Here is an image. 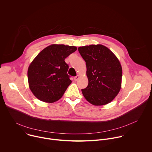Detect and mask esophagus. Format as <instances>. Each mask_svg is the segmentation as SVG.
Returning <instances> with one entry per match:
<instances>
[{
    "label": "esophagus",
    "mask_w": 152,
    "mask_h": 152,
    "mask_svg": "<svg viewBox=\"0 0 152 152\" xmlns=\"http://www.w3.org/2000/svg\"><path fill=\"white\" fill-rule=\"evenodd\" d=\"M79 75H77L76 76H75V77H74V80H75V81H76V80H78V79L79 78Z\"/></svg>",
    "instance_id": "34e87169"
}]
</instances>
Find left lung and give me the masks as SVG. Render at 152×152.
<instances>
[{
    "label": "left lung",
    "mask_w": 152,
    "mask_h": 152,
    "mask_svg": "<svg viewBox=\"0 0 152 152\" xmlns=\"http://www.w3.org/2000/svg\"><path fill=\"white\" fill-rule=\"evenodd\" d=\"M78 50L87 69L88 85L82 89L84 97L94 106L109 103L121 88L122 70L119 60L102 45L84 46Z\"/></svg>",
    "instance_id": "left-lung-1"
}]
</instances>
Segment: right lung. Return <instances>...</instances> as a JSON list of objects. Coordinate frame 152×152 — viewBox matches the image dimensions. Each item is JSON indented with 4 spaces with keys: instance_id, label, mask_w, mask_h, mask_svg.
Returning a JSON list of instances; mask_svg holds the SVG:
<instances>
[{
    "instance_id": "obj_1",
    "label": "right lung",
    "mask_w": 152,
    "mask_h": 152,
    "mask_svg": "<svg viewBox=\"0 0 152 152\" xmlns=\"http://www.w3.org/2000/svg\"><path fill=\"white\" fill-rule=\"evenodd\" d=\"M76 49L73 46L54 44L43 49L33 60L27 76L29 88L36 98L54 103L62 97L72 83L64 60Z\"/></svg>"
}]
</instances>
